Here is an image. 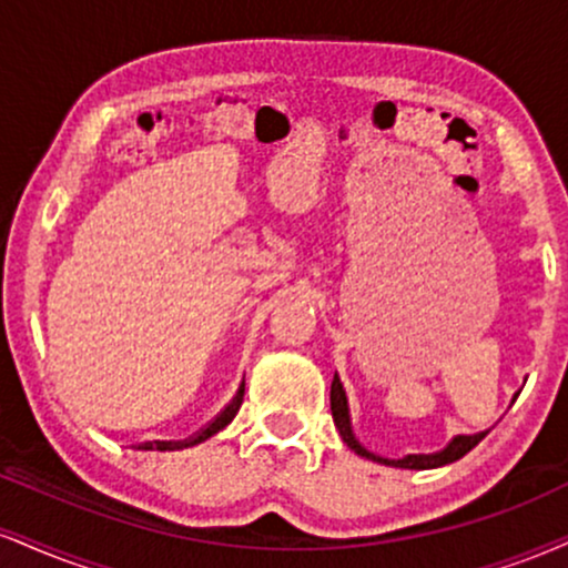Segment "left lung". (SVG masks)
<instances>
[{
  "mask_svg": "<svg viewBox=\"0 0 568 568\" xmlns=\"http://www.w3.org/2000/svg\"><path fill=\"white\" fill-rule=\"evenodd\" d=\"M331 413H333V423H336L341 439L346 442V447L354 449V453L367 457V460H375V463H384V466H394V468H413V470H426V468H439V466H447V463H455L460 460L463 455H468L470 449L479 444L487 432L481 434H474V436H455L453 442L447 444V447L442 449V453H434V455H407L402 457V460H386V457H378L373 453H367L362 444L354 439L352 434V423H349V405H346V392L344 386H341V378L338 375H333V384H331Z\"/></svg>",
  "mask_w": 568,
  "mask_h": 568,
  "instance_id": "obj_1",
  "label": "left lung"
}]
</instances>
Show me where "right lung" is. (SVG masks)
<instances>
[{"label": "right lung", "instance_id": "1", "mask_svg": "<svg viewBox=\"0 0 568 568\" xmlns=\"http://www.w3.org/2000/svg\"><path fill=\"white\" fill-rule=\"evenodd\" d=\"M243 394H245V386L237 388V394L232 396V399H230V405L224 407L222 413H219L216 418L211 420L206 428H201V432H197L195 436H190V439H184V442H155V444H150V447H159V449H184V447H193V444H201V442H206L209 436L219 434V432H222L224 426H227V423H230L232 418H235V415H237V409H241V405H243Z\"/></svg>", "mask_w": 568, "mask_h": 568}]
</instances>
